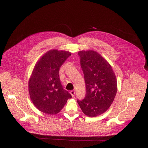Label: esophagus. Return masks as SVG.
I'll return each mask as SVG.
<instances>
[{"instance_id":"1","label":"esophagus","mask_w":148,"mask_h":148,"mask_svg":"<svg viewBox=\"0 0 148 148\" xmlns=\"http://www.w3.org/2000/svg\"><path fill=\"white\" fill-rule=\"evenodd\" d=\"M71 96L73 97H74V95L75 94V92L74 90H71Z\"/></svg>"}]
</instances>
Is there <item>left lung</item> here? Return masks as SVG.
<instances>
[{"label":"left lung","instance_id":"8db88e82","mask_svg":"<svg viewBox=\"0 0 148 148\" xmlns=\"http://www.w3.org/2000/svg\"><path fill=\"white\" fill-rule=\"evenodd\" d=\"M80 65L84 75L86 94L77 100L82 112L89 117L106 112L117 92V81L111 65L94 50L80 51Z\"/></svg>","mask_w":148,"mask_h":148}]
</instances>
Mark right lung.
<instances>
[{"instance_id":"right-lung-1","label":"right lung","mask_w":148,"mask_h":148,"mask_svg":"<svg viewBox=\"0 0 148 148\" xmlns=\"http://www.w3.org/2000/svg\"><path fill=\"white\" fill-rule=\"evenodd\" d=\"M71 56L68 51L50 50L35 64L28 83L29 93L35 107L42 113H59L71 95L64 89L59 71Z\"/></svg>"}]
</instances>
